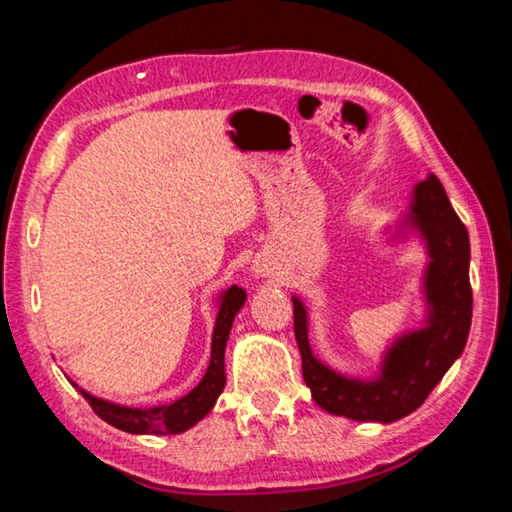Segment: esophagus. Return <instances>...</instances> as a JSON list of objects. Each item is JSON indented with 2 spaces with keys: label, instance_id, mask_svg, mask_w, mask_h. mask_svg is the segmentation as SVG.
Masks as SVG:
<instances>
[{
  "label": "esophagus",
  "instance_id": "esophagus-1",
  "mask_svg": "<svg viewBox=\"0 0 512 512\" xmlns=\"http://www.w3.org/2000/svg\"><path fill=\"white\" fill-rule=\"evenodd\" d=\"M253 273H255L257 277H268V275H271L273 271H271V268H268V264H266V262H262V259H255V264H253Z\"/></svg>",
  "mask_w": 512,
  "mask_h": 512
}]
</instances>
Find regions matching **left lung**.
Here are the masks:
<instances>
[{"instance_id": "8db88e82", "label": "left lung", "mask_w": 512, "mask_h": 512, "mask_svg": "<svg viewBox=\"0 0 512 512\" xmlns=\"http://www.w3.org/2000/svg\"><path fill=\"white\" fill-rule=\"evenodd\" d=\"M411 232L422 239L429 257L422 275L427 314L422 327L388 345L375 377L343 375L320 361L309 345L305 302L291 296L302 377L314 402L327 413L384 424L406 418L420 409L465 350L472 325L470 237L433 173L413 187L409 212L395 225L391 239H406Z\"/></svg>"}]
</instances>
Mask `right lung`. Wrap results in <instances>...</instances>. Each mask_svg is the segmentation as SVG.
I'll use <instances>...</instances> for the list:
<instances>
[{
    "label": "right lung",
    "instance_id": "obj_1",
    "mask_svg": "<svg viewBox=\"0 0 512 512\" xmlns=\"http://www.w3.org/2000/svg\"><path fill=\"white\" fill-rule=\"evenodd\" d=\"M246 302V291L232 284L230 289H225L219 300H216V323L212 332V359L210 366H207L203 379L198 381L194 391L180 397V400L171 404H160L151 406V409H137V406H124L110 400H103V397L92 395L83 391L79 384L72 386L79 391L92 411L99 415L101 420H106L112 427H117L126 433H137V436H146V433H153V436H169V433H183L192 429L196 422H201L207 413L214 409L216 400L223 393L225 386V343H228L232 323H235V316L239 309L244 307Z\"/></svg>",
    "mask_w": 512,
    "mask_h": 512
}]
</instances>
